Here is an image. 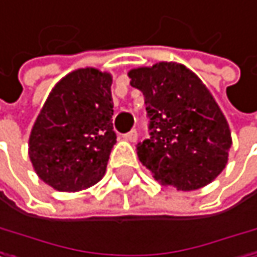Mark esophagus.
Returning a JSON list of instances; mask_svg holds the SVG:
<instances>
[{
  "label": "esophagus",
  "mask_w": 257,
  "mask_h": 257,
  "mask_svg": "<svg viewBox=\"0 0 257 257\" xmlns=\"http://www.w3.org/2000/svg\"><path fill=\"white\" fill-rule=\"evenodd\" d=\"M124 139L130 141V143H136V139H138V130L136 128H132L128 133L124 135Z\"/></svg>",
  "instance_id": "1"
}]
</instances>
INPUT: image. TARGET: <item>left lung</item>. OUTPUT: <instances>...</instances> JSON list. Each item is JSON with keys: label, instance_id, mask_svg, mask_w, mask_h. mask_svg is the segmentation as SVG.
Segmentation results:
<instances>
[{"label": "left lung", "instance_id": "1", "mask_svg": "<svg viewBox=\"0 0 257 257\" xmlns=\"http://www.w3.org/2000/svg\"><path fill=\"white\" fill-rule=\"evenodd\" d=\"M128 76L144 95L149 118V138L136 146L139 161L162 185L188 191L210 184L225 169L231 135L202 81L175 62Z\"/></svg>", "mask_w": 257, "mask_h": 257}]
</instances>
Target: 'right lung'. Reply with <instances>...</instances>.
Wrapping results in <instances>:
<instances>
[{
    "mask_svg": "<svg viewBox=\"0 0 257 257\" xmlns=\"http://www.w3.org/2000/svg\"><path fill=\"white\" fill-rule=\"evenodd\" d=\"M110 85L108 73L79 69L49 95L32 128L29 155L38 176L50 187L78 191L104 176L116 143Z\"/></svg>",
    "mask_w": 257,
    "mask_h": 257,
    "instance_id": "right-lung-1",
    "label": "right lung"
}]
</instances>
